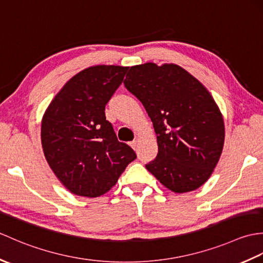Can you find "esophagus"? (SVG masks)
I'll use <instances>...</instances> for the list:
<instances>
[{
	"instance_id": "esophagus-1",
	"label": "esophagus",
	"mask_w": 263,
	"mask_h": 263,
	"mask_svg": "<svg viewBox=\"0 0 263 263\" xmlns=\"http://www.w3.org/2000/svg\"><path fill=\"white\" fill-rule=\"evenodd\" d=\"M130 146L135 149V150H137V147H138V140H133V141H131L130 142Z\"/></svg>"
}]
</instances>
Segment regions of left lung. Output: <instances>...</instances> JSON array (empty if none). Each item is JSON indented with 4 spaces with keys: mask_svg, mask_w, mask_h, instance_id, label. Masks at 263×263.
<instances>
[{
    "mask_svg": "<svg viewBox=\"0 0 263 263\" xmlns=\"http://www.w3.org/2000/svg\"><path fill=\"white\" fill-rule=\"evenodd\" d=\"M124 86L140 100L157 136L158 155L146 168L175 193L199 189L219 161L221 111L197 78L176 64L131 66Z\"/></svg>",
    "mask_w": 263,
    "mask_h": 263,
    "instance_id": "left-lung-1",
    "label": "left lung"
}]
</instances>
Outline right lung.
Wrapping results in <instances>:
<instances>
[{
	"label": "right lung",
	"mask_w": 263,
	"mask_h": 263,
	"mask_svg": "<svg viewBox=\"0 0 263 263\" xmlns=\"http://www.w3.org/2000/svg\"><path fill=\"white\" fill-rule=\"evenodd\" d=\"M127 66L93 65L65 83L43 115L42 147L59 181L71 193L96 198L113 187L137 158L117 140L105 106Z\"/></svg>",
	"instance_id": "obj_1"
}]
</instances>
